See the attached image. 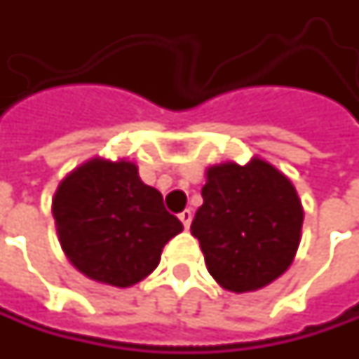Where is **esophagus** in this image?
I'll list each match as a JSON object with an SVG mask.
<instances>
[{"label": "esophagus", "instance_id": "1", "mask_svg": "<svg viewBox=\"0 0 359 359\" xmlns=\"http://www.w3.org/2000/svg\"><path fill=\"white\" fill-rule=\"evenodd\" d=\"M191 217H194V214H191V210H184L182 214H180V219H182V224H184V228H189V224H191Z\"/></svg>", "mask_w": 359, "mask_h": 359}]
</instances>
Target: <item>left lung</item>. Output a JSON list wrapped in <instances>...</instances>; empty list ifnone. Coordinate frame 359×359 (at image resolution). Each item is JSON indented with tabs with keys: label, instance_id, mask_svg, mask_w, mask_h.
Wrapping results in <instances>:
<instances>
[{
	"label": "left lung",
	"instance_id": "left-lung-1",
	"mask_svg": "<svg viewBox=\"0 0 359 359\" xmlns=\"http://www.w3.org/2000/svg\"><path fill=\"white\" fill-rule=\"evenodd\" d=\"M191 222L208 271L229 292H254L292 264L304 222L296 187L264 159L208 170Z\"/></svg>",
	"mask_w": 359,
	"mask_h": 359
}]
</instances>
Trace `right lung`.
I'll return each instance as SVG.
<instances>
[{"instance_id":"obj_1","label":"right lung","mask_w":359,"mask_h":359,"mask_svg":"<svg viewBox=\"0 0 359 359\" xmlns=\"http://www.w3.org/2000/svg\"><path fill=\"white\" fill-rule=\"evenodd\" d=\"M63 252L95 282L128 287L158 268L161 250L184 226L130 161L91 159L53 198Z\"/></svg>"}]
</instances>
